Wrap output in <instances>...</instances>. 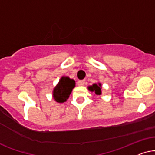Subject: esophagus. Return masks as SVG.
<instances>
[{
    "label": "esophagus",
    "mask_w": 155,
    "mask_h": 155,
    "mask_svg": "<svg viewBox=\"0 0 155 155\" xmlns=\"http://www.w3.org/2000/svg\"><path fill=\"white\" fill-rule=\"evenodd\" d=\"M84 84H85V81L84 80H80V81L77 82V84L79 86H84Z\"/></svg>",
    "instance_id": "esophagus-1"
}]
</instances>
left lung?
<instances>
[{
    "mask_svg": "<svg viewBox=\"0 0 155 155\" xmlns=\"http://www.w3.org/2000/svg\"><path fill=\"white\" fill-rule=\"evenodd\" d=\"M88 90L91 92H94L96 95L101 94V83L98 84H94L92 86H90L88 87Z\"/></svg>",
    "mask_w": 155,
    "mask_h": 155,
    "instance_id": "8db88e82",
    "label": "left lung"
}]
</instances>
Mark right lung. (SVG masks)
Returning a JSON list of instances; mask_svg holds the SVG:
<instances>
[{
	"instance_id": "obj_1",
	"label": "right lung",
	"mask_w": 155,
	"mask_h": 155,
	"mask_svg": "<svg viewBox=\"0 0 155 155\" xmlns=\"http://www.w3.org/2000/svg\"><path fill=\"white\" fill-rule=\"evenodd\" d=\"M75 85L74 79H69L68 76H62L53 90L54 99L59 104L67 101Z\"/></svg>"
}]
</instances>
